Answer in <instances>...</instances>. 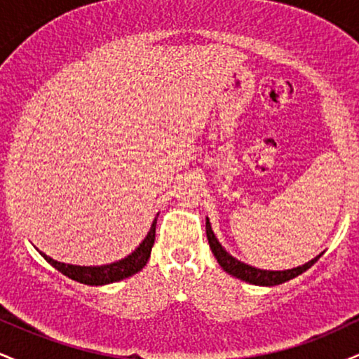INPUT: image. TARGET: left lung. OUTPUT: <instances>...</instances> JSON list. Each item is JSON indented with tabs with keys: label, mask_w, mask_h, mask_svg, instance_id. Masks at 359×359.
<instances>
[{
	"label": "left lung",
	"mask_w": 359,
	"mask_h": 359,
	"mask_svg": "<svg viewBox=\"0 0 359 359\" xmlns=\"http://www.w3.org/2000/svg\"><path fill=\"white\" fill-rule=\"evenodd\" d=\"M205 234H208L209 246H211L212 255L216 257L217 263L221 265V269L226 271V273L233 275V277L243 280V282H248L251 285H263V287H273L280 285V283L288 282V280L299 277L300 273L311 269L312 265L320 258V255H317L316 258H312L311 262L304 263V265L295 266V269L290 270H262L257 269V266L246 265L245 262H240L238 258H234L233 255H229L228 251L222 248V245L217 241L216 234H214L211 222H209V217H205Z\"/></svg>",
	"instance_id": "left-lung-1"
}]
</instances>
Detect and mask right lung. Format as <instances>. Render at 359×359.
<instances>
[{
	"mask_svg": "<svg viewBox=\"0 0 359 359\" xmlns=\"http://www.w3.org/2000/svg\"><path fill=\"white\" fill-rule=\"evenodd\" d=\"M158 217V214H156ZM156 217L151 222L150 231L147 233L145 240L138 245V248L131 251L125 258L118 259V262L108 263V265H97V266H81L71 265V263L57 262L47 255L40 251V255L47 259L48 263L65 277L76 280V282L84 283V285H108V283L119 282V280L131 277V275L138 273L143 266L147 265L148 258H150L151 246L155 243V228H156Z\"/></svg>",
	"mask_w": 359,
	"mask_h": 359,
	"instance_id": "add662e5",
	"label": "right lung"
}]
</instances>
